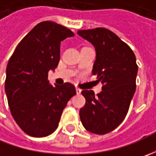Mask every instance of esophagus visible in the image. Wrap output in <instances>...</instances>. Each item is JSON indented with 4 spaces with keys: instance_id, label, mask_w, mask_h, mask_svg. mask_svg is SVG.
I'll return each mask as SVG.
<instances>
[{
    "instance_id": "1",
    "label": "esophagus",
    "mask_w": 156,
    "mask_h": 156,
    "mask_svg": "<svg viewBox=\"0 0 156 156\" xmlns=\"http://www.w3.org/2000/svg\"><path fill=\"white\" fill-rule=\"evenodd\" d=\"M75 90H76V94H80L81 93V89H80V88H76Z\"/></svg>"
}]
</instances>
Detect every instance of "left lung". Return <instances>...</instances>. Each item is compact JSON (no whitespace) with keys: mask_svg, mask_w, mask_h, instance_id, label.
Here are the masks:
<instances>
[{"mask_svg":"<svg viewBox=\"0 0 156 156\" xmlns=\"http://www.w3.org/2000/svg\"><path fill=\"white\" fill-rule=\"evenodd\" d=\"M77 34L91 42L96 52L93 75L102 83V91L82 90L86 103L80 118L87 131L105 135L115 129L128 114L135 92L138 71L134 52L115 34L104 27L78 30Z\"/></svg>","mask_w":156,"mask_h":156,"instance_id":"left-lung-1","label":"left lung"}]
</instances>
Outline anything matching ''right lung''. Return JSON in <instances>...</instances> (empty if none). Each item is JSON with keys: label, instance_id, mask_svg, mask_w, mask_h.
<instances>
[{"label": "right lung", "instance_id": "1", "mask_svg": "<svg viewBox=\"0 0 156 156\" xmlns=\"http://www.w3.org/2000/svg\"><path fill=\"white\" fill-rule=\"evenodd\" d=\"M75 34L53 21L37 24L9 59L5 91L10 112L27 135L45 137L58 128L63 109L76 91L73 84L52 86L49 70L60 61L61 41Z\"/></svg>", "mask_w": 156, "mask_h": 156}]
</instances>
